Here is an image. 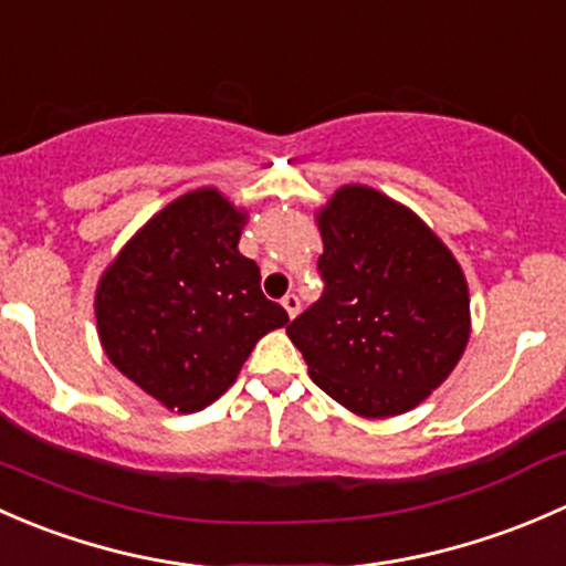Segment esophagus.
<instances>
[{"instance_id":"1","label":"esophagus","mask_w":566,"mask_h":566,"mask_svg":"<svg viewBox=\"0 0 566 566\" xmlns=\"http://www.w3.org/2000/svg\"><path fill=\"white\" fill-rule=\"evenodd\" d=\"M281 305L285 307V313H289V318H296V313H300V296L285 294L281 300Z\"/></svg>"}]
</instances>
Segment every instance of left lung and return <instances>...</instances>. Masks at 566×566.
I'll return each mask as SVG.
<instances>
[{"label":"left lung","instance_id":"obj_1","mask_svg":"<svg viewBox=\"0 0 566 566\" xmlns=\"http://www.w3.org/2000/svg\"><path fill=\"white\" fill-rule=\"evenodd\" d=\"M324 296L289 324L313 381L365 419L417 409L471 335L469 283L436 231L368 185L316 209Z\"/></svg>","mask_w":566,"mask_h":566}]
</instances>
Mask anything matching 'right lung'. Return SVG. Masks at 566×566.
<instances>
[{
	"instance_id": "obj_1",
	"label": "right lung",
	"mask_w": 566,
	"mask_h": 566,
	"mask_svg": "<svg viewBox=\"0 0 566 566\" xmlns=\"http://www.w3.org/2000/svg\"><path fill=\"white\" fill-rule=\"evenodd\" d=\"M248 209L198 188L153 214L103 270L97 337L116 370L168 411L207 409L255 343L289 324L240 253Z\"/></svg>"
}]
</instances>
